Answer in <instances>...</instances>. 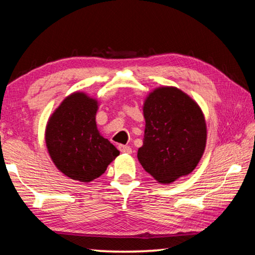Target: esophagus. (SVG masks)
<instances>
[{
	"label": "esophagus",
	"mask_w": 255,
	"mask_h": 255,
	"mask_svg": "<svg viewBox=\"0 0 255 255\" xmlns=\"http://www.w3.org/2000/svg\"><path fill=\"white\" fill-rule=\"evenodd\" d=\"M119 150L124 154H131V148L129 147V146H126V145H120Z\"/></svg>",
	"instance_id": "obj_1"
}]
</instances>
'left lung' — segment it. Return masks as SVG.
<instances>
[{"instance_id": "obj_1", "label": "left lung", "mask_w": 255, "mask_h": 255, "mask_svg": "<svg viewBox=\"0 0 255 255\" xmlns=\"http://www.w3.org/2000/svg\"><path fill=\"white\" fill-rule=\"evenodd\" d=\"M145 132L138 161L157 182L191 173L204 155L207 126L198 103L175 86H159L143 105Z\"/></svg>"}]
</instances>
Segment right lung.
Here are the masks:
<instances>
[{
	"mask_svg": "<svg viewBox=\"0 0 255 255\" xmlns=\"http://www.w3.org/2000/svg\"><path fill=\"white\" fill-rule=\"evenodd\" d=\"M97 99L84 92L66 97L48 119L45 140L55 166L72 180L89 183L105 173L119 150L97 127Z\"/></svg>",
	"mask_w": 255,
	"mask_h": 255,
	"instance_id": "add662e5",
	"label": "right lung"
}]
</instances>
